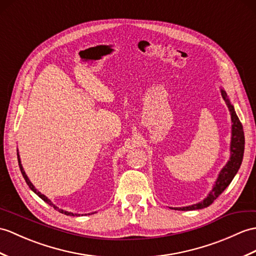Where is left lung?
Masks as SVG:
<instances>
[{
    "instance_id": "left-lung-1",
    "label": "left lung",
    "mask_w": 256,
    "mask_h": 256,
    "mask_svg": "<svg viewBox=\"0 0 256 256\" xmlns=\"http://www.w3.org/2000/svg\"><path fill=\"white\" fill-rule=\"evenodd\" d=\"M222 98L226 101V104L229 108V111L231 114V120H232V138H231V156L230 160L224 166V169L220 171V174L218 176V179L214 186L212 192L208 194V196L198 204H194L192 206L186 207H180V208H174L179 210H202L205 207H208L212 202L215 200L219 195H220L226 188H227L231 181L234 180V176L236 174L238 170H239L240 166L242 164L243 159V152H244V132H243L242 123L240 122L239 118H238L236 111L234 109V106L229 102L227 94L224 90H222Z\"/></svg>"
}]
</instances>
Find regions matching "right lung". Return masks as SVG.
<instances>
[{"mask_svg": "<svg viewBox=\"0 0 256 256\" xmlns=\"http://www.w3.org/2000/svg\"><path fill=\"white\" fill-rule=\"evenodd\" d=\"M17 159H18V164H20V171H22V176H24V179H25V181H26V183L28 184V186L29 188H30L32 190V191L36 193V194H37L38 196H39V198H41V200H44V202H46V203H48V204H49V205H51L52 207H53V208H54V210H58V212H62V214H64V215H68V216H77V214H75V215H74V214L73 212H65V210H58V207H56V205H53L52 203H51V200H48V198H46V196H44V194H41L39 191H38V190L37 188H36L34 186H32V183L30 182V180H29L28 179V176H26V174H25V171H24V169H22V164H20V155H18V150H17Z\"/></svg>", "mask_w": 256, "mask_h": 256, "instance_id": "obj_1", "label": "right lung"}]
</instances>
